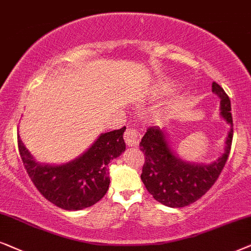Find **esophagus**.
<instances>
[{
  "mask_svg": "<svg viewBox=\"0 0 251 251\" xmlns=\"http://www.w3.org/2000/svg\"><path fill=\"white\" fill-rule=\"evenodd\" d=\"M124 140L129 147H138L140 141H141V134H140L138 129L129 126L124 133Z\"/></svg>",
  "mask_w": 251,
  "mask_h": 251,
  "instance_id": "1",
  "label": "esophagus"
}]
</instances>
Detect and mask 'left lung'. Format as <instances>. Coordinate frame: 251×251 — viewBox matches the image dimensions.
Listing matches in <instances>:
<instances>
[{"label":"left lung","mask_w":251,"mask_h":251,"mask_svg":"<svg viewBox=\"0 0 251 251\" xmlns=\"http://www.w3.org/2000/svg\"><path fill=\"white\" fill-rule=\"evenodd\" d=\"M212 92L220 99V115L229 124L225 152L211 164H194L180 159L159 127H149L140 142L145 153L141 180L152 198L170 208H182L201 199L213 186L228 158L233 140V118L228 95L218 83Z\"/></svg>","instance_id":"8db88e82"}]
</instances>
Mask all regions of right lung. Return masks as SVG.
<instances>
[{"label":"right lung","mask_w":251,"mask_h":251,"mask_svg":"<svg viewBox=\"0 0 251 251\" xmlns=\"http://www.w3.org/2000/svg\"><path fill=\"white\" fill-rule=\"evenodd\" d=\"M126 127L103 133L91 148L72 162L42 165L33 159L18 136L19 155L36 189L64 210H82L98 203L109 189V163L125 150Z\"/></svg>","instance_id":"obj_1"}]
</instances>
